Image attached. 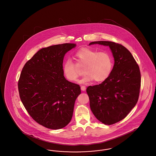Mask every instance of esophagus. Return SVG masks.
Here are the masks:
<instances>
[{"label": "esophagus", "mask_w": 156, "mask_h": 156, "mask_svg": "<svg viewBox=\"0 0 156 156\" xmlns=\"http://www.w3.org/2000/svg\"><path fill=\"white\" fill-rule=\"evenodd\" d=\"M80 89H81V90H82V91H85L86 90V87L84 86H81Z\"/></svg>", "instance_id": "34e87169"}]
</instances>
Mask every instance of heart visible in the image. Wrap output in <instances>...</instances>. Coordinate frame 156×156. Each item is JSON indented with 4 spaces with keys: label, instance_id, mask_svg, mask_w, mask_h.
Wrapping results in <instances>:
<instances>
[{
    "label": "heart",
    "instance_id": "heart-1",
    "mask_svg": "<svg viewBox=\"0 0 156 156\" xmlns=\"http://www.w3.org/2000/svg\"><path fill=\"white\" fill-rule=\"evenodd\" d=\"M78 65L84 67L83 77L81 83L94 80L101 82L106 80L112 73L114 66L113 59L109 52L99 51L90 48H82L74 55ZM63 73L70 81H76L80 75L76 63L67 59L63 65Z\"/></svg>",
    "mask_w": 156,
    "mask_h": 156
}]
</instances>
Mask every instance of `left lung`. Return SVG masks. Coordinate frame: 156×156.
I'll list each match as a JSON object with an SVG mask.
<instances>
[{
  "label": "left lung",
  "instance_id": "8db88e82",
  "mask_svg": "<svg viewBox=\"0 0 156 156\" xmlns=\"http://www.w3.org/2000/svg\"><path fill=\"white\" fill-rule=\"evenodd\" d=\"M109 46L114 59L111 74L99 85L90 86L86 92L91 110L100 122L113 125L125 118L137 104L141 87V73L132 54L122 45L97 41Z\"/></svg>",
  "mask_w": 156,
  "mask_h": 156
}]
</instances>
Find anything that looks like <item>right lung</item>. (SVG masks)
Here are the masks:
<instances>
[{"label":"right lung","instance_id":"1","mask_svg":"<svg viewBox=\"0 0 156 156\" xmlns=\"http://www.w3.org/2000/svg\"><path fill=\"white\" fill-rule=\"evenodd\" d=\"M76 46L64 43L43 48L24 65L19 81V96L30 115L51 129L65 127L70 122L80 85L66 80L63 61Z\"/></svg>","mask_w":156,"mask_h":156}]
</instances>
